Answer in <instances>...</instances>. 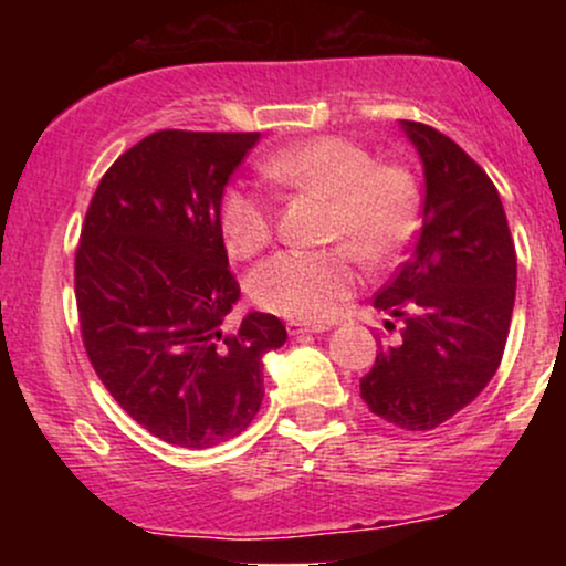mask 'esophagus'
Masks as SVG:
<instances>
[{
    "label": "esophagus",
    "mask_w": 566,
    "mask_h": 566,
    "mask_svg": "<svg viewBox=\"0 0 566 566\" xmlns=\"http://www.w3.org/2000/svg\"><path fill=\"white\" fill-rule=\"evenodd\" d=\"M324 324H303V322H290L287 333L290 335H311V333H324Z\"/></svg>",
    "instance_id": "esophagus-1"
}]
</instances>
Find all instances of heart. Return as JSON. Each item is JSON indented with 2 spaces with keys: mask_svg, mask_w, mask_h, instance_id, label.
<instances>
[{
  "mask_svg": "<svg viewBox=\"0 0 566 566\" xmlns=\"http://www.w3.org/2000/svg\"><path fill=\"white\" fill-rule=\"evenodd\" d=\"M269 184L282 191L327 199V250H284L250 274V295L261 308L295 322H327L354 295V256L386 263L412 237L420 218L415 175L396 161H375L361 143L319 135L261 161ZM220 233L233 258H252L274 237V205L233 186L218 210Z\"/></svg>",
  "mask_w": 566,
  "mask_h": 566,
  "instance_id": "b5f03b06",
  "label": "heart"
}]
</instances>
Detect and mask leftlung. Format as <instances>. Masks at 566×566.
Wrapping results in <instances>:
<instances>
[{
    "label": "left lung",
    "instance_id": "left-lung-1",
    "mask_svg": "<svg viewBox=\"0 0 566 566\" xmlns=\"http://www.w3.org/2000/svg\"><path fill=\"white\" fill-rule=\"evenodd\" d=\"M401 127L423 161V226L412 258L375 295V308L405 319L401 340L380 346L359 391L386 423L431 431L497 373L516 297V247L490 175L439 129Z\"/></svg>",
    "mask_w": 566,
    "mask_h": 566
}]
</instances>
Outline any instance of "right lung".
Masks as SVG:
<instances>
[{
  "label": "right lung",
  "instance_id": "right-lung-1",
  "mask_svg": "<svg viewBox=\"0 0 566 566\" xmlns=\"http://www.w3.org/2000/svg\"><path fill=\"white\" fill-rule=\"evenodd\" d=\"M258 138L151 133L108 167L84 216V350L116 405L167 444L205 450L242 433L263 401V354L287 340L261 311L224 329L239 282L218 210Z\"/></svg>",
  "mask_w": 566,
  "mask_h": 566
}]
</instances>
